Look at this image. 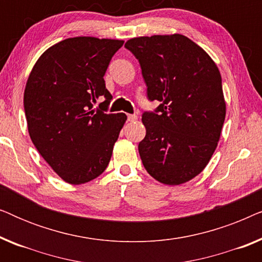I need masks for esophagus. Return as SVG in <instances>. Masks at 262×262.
<instances>
[{"instance_id": "1", "label": "esophagus", "mask_w": 262, "mask_h": 262, "mask_svg": "<svg viewBox=\"0 0 262 262\" xmlns=\"http://www.w3.org/2000/svg\"><path fill=\"white\" fill-rule=\"evenodd\" d=\"M137 119H138V117L136 116V114H128V116H127L128 121H136Z\"/></svg>"}]
</instances>
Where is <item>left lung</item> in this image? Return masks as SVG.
I'll list each match as a JSON object with an SVG mask.
<instances>
[{"instance_id":"8db88e82","label":"left lung","mask_w":262,"mask_h":262,"mask_svg":"<svg viewBox=\"0 0 262 262\" xmlns=\"http://www.w3.org/2000/svg\"><path fill=\"white\" fill-rule=\"evenodd\" d=\"M125 48L139 60L148 98L145 137L138 144L143 166L161 184H185L202 173L220 141L227 105L218 67L185 35L132 38Z\"/></svg>"}]
</instances>
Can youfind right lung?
Wrapping results in <instances>:
<instances>
[{
    "mask_svg": "<svg viewBox=\"0 0 262 262\" xmlns=\"http://www.w3.org/2000/svg\"><path fill=\"white\" fill-rule=\"evenodd\" d=\"M124 44L118 39L68 38L49 48L27 78L24 107L27 128L42 159L71 185L94 180L108 166L127 117L93 110L112 99L105 73Z\"/></svg>",
    "mask_w": 262,
    "mask_h": 262,
    "instance_id": "right-lung-1",
    "label": "right lung"
}]
</instances>
